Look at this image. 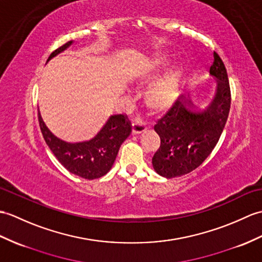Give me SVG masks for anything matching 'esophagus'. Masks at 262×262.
<instances>
[{
    "label": "esophagus",
    "instance_id": "1",
    "mask_svg": "<svg viewBox=\"0 0 262 262\" xmlns=\"http://www.w3.org/2000/svg\"><path fill=\"white\" fill-rule=\"evenodd\" d=\"M146 125L143 120H136L134 121L132 125V132L133 134H141L145 130Z\"/></svg>",
    "mask_w": 262,
    "mask_h": 262
}]
</instances>
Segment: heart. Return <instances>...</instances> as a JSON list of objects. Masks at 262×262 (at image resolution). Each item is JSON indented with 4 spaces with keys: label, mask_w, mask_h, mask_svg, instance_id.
<instances>
[{
    "label": "heart",
    "mask_w": 262,
    "mask_h": 262,
    "mask_svg": "<svg viewBox=\"0 0 262 262\" xmlns=\"http://www.w3.org/2000/svg\"><path fill=\"white\" fill-rule=\"evenodd\" d=\"M162 64V60L157 59L153 63V69L159 68ZM176 76L178 71L174 68H169L164 72V75L150 84L145 91V100L151 108H160L165 106L172 99L176 87Z\"/></svg>",
    "instance_id": "b5f03b06"
}]
</instances>
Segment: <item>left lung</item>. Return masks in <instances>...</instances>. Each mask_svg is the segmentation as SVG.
Instances as JSON below:
<instances>
[{
    "label": "left lung",
    "mask_w": 262,
    "mask_h": 262,
    "mask_svg": "<svg viewBox=\"0 0 262 262\" xmlns=\"http://www.w3.org/2000/svg\"><path fill=\"white\" fill-rule=\"evenodd\" d=\"M210 75L217 80V90L208 108L194 107L179 96L154 126L161 145L151 164L163 178L174 179L194 171L221 136L229 116L231 94L226 66L216 52H213Z\"/></svg>",
    "instance_id": "1"
}]
</instances>
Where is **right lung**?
I'll list each match as a JSON object with an SVG mask.
<instances>
[{
	"label": "right lung",
	"instance_id": "right-lung-1",
	"mask_svg": "<svg viewBox=\"0 0 262 262\" xmlns=\"http://www.w3.org/2000/svg\"><path fill=\"white\" fill-rule=\"evenodd\" d=\"M72 43L74 41H69L57 49L50 54L47 62L66 51ZM38 115L41 133L53 155L70 173L86 180L99 179L111 171L120 145L132 132L129 121L124 115H112L96 136L89 141L68 143L57 137L48 128L40 111H38Z\"/></svg>",
	"mask_w": 262,
	"mask_h": 262
}]
</instances>
